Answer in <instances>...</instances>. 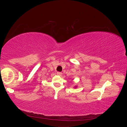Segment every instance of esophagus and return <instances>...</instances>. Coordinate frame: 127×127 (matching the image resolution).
Wrapping results in <instances>:
<instances>
[{
    "mask_svg": "<svg viewBox=\"0 0 127 127\" xmlns=\"http://www.w3.org/2000/svg\"><path fill=\"white\" fill-rule=\"evenodd\" d=\"M57 75H58V76H61V75H62V72H57Z\"/></svg>",
    "mask_w": 127,
    "mask_h": 127,
    "instance_id": "34e87169",
    "label": "esophagus"
}]
</instances>
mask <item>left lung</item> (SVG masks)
<instances>
[{
    "label": "left lung",
    "mask_w": 127,
    "mask_h": 127,
    "mask_svg": "<svg viewBox=\"0 0 127 127\" xmlns=\"http://www.w3.org/2000/svg\"><path fill=\"white\" fill-rule=\"evenodd\" d=\"M77 87V86H75V88H76Z\"/></svg>",
    "instance_id": "1"
}]
</instances>
